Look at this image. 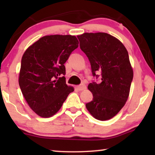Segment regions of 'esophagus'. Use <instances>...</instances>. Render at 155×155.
<instances>
[{
    "instance_id": "esophagus-1",
    "label": "esophagus",
    "mask_w": 155,
    "mask_h": 155,
    "mask_svg": "<svg viewBox=\"0 0 155 155\" xmlns=\"http://www.w3.org/2000/svg\"><path fill=\"white\" fill-rule=\"evenodd\" d=\"M77 87L78 89V90L82 91V90H85V89H86V85H85V84H81V85H78Z\"/></svg>"
}]
</instances>
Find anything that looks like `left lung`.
Here are the masks:
<instances>
[{
  "instance_id": "1",
  "label": "left lung",
  "mask_w": 155,
  "mask_h": 155,
  "mask_svg": "<svg viewBox=\"0 0 155 155\" xmlns=\"http://www.w3.org/2000/svg\"><path fill=\"white\" fill-rule=\"evenodd\" d=\"M77 38L80 48L90 62L94 81L88 85L93 99L85 104L93 117L107 120L114 117L125 104L133 78L127 49L117 38L106 33H85Z\"/></svg>"
}]
</instances>
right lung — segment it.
<instances>
[{"mask_svg":"<svg viewBox=\"0 0 155 155\" xmlns=\"http://www.w3.org/2000/svg\"><path fill=\"white\" fill-rule=\"evenodd\" d=\"M78 46L75 36L46 35L23 54L19 85L31 109L40 117L55 114L74 91L65 83L64 64Z\"/></svg>","mask_w":155,"mask_h":155,"instance_id":"obj_1","label":"right lung"}]
</instances>
